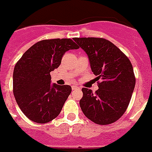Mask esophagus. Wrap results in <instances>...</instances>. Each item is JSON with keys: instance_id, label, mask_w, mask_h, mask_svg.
Returning a JSON list of instances; mask_svg holds the SVG:
<instances>
[{"instance_id": "34e87169", "label": "esophagus", "mask_w": 152, "mask_h": 152, "mask_svg": "<svg viewBox=\"0 0 152 152\" xmlns=\"http://www.w3.org/2000/svg\"><path fill=\"white\" fill-rule=\"evenodd\" d=\"M79 87L77 86V85H74V86H72V90H76V89H78Z\"/></svg>"}]
</instances>
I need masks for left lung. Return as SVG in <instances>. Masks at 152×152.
I'll use <instances>...</instances> for the list:
<instances>
[{"label": "left lung", "mask_w": 152, "mask_h": 152, "mask_svg": "<svg viewBox=\"0 0 152 152\" xmlns=\"http://www.w3.org/2000/svg\"><path fill=\"white\" fill-rule=\"evenodd\" d=\"M78 47L88 54L91 71L99 89L92 93L82 89L79 102L84 115L100 125L115 122L129 105L136 78L129 59L115 44L102 37H74Z\"/></svg>", "instance_id": "8db88e82"}]
</instances>
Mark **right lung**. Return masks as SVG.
I'll return each instance as SVG.
<instances>
[{
  "instance_id": "1",
  "label": "right lung",
  "mask_w": 152,
  "mask_h": 152,
  "mask_svg": "<svg viewBox=\"0 0 152 152\" xmlns=\"http://www.w3.org/2000/svg\"><path fill=\"white\" fill-rule=\"evenodd\" d=\"M78 48L70 38L42 40L16 63L13 92L20 110L30 120L46 124L60 115L72 88L69 85L51 84L50 73L60 66L67 50Z\"/></svg>"
}]
</instances>
